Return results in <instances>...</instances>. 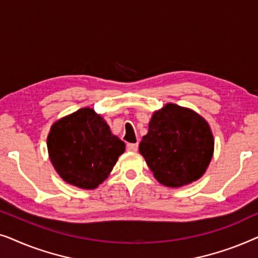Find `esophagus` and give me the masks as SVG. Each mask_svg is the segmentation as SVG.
<instances>
[{"label": "esophagus", "instance_id": "obj_1", "mask_svg": "<svg viewBox=\"0 0 258 258\" xmlns=\"http://www.w3.org/2000/svg\"><path fill=\"white\" fill-rule=\"evenodd\" d=\"M126 149L129 151H137L139 149V144L137 143H128L126 144Z\"/></svg>", "mask_w": 258, "mask_h": 258}]
</instances>
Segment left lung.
Returning a JSON list of instances; mask_svg holds the SVG:
<instances>
[{"instance_id": "left-lung-1", "label": "left lung", "mask_w": 258, "mask_h": 258, "mask_svg": "<svg viewBox=\"0 0 258 258\" xmlns=\"http://www.w3.org/2000/svg\"><path fill=\"white\" fill-rule=\"evenodd\" d=\"M139 148L161 184L179 188L206 172L213 158L214 136L202 116L168 103L153 114Z\"/></svg>"}]
</instances>
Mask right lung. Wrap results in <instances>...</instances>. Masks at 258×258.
I'll list each match as a JSON object with an SVG mask.
<instances>
[{
	"label": "right lung",
	"mask_w": 258,
	"mask_h": 258,
	"mask_svg": "<svg viewBox=\"0 0 258 258\" xmlns=\"http://www.w3.org/2000/svg\"><path fill=\"white\" fill-rule=\"evenodd\" d=\"M49 157L69 184L95 189L108 177L125 144L112 135L103 117L82 108L51 125L47 139Z\"/></svg>",
	"instance_id": "add662e5"
}]
</instances>
